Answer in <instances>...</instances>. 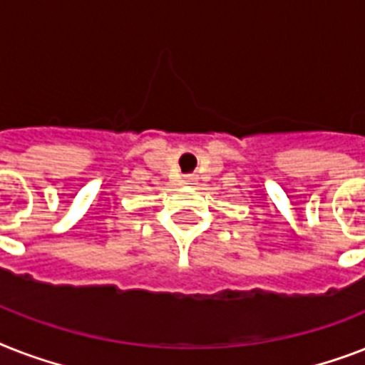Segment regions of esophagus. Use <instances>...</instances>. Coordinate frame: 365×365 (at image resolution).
<instances>
[{"mask_svg":"<svg viewBox=\"0 0 365 365\" xmlns=\"http://www.w3.org/2000/svg\"><path fill=\"white\" fill-rule=\"evenodd\" d=\"M185 182H193V176H187V178H185Z\"/></svg>","mask_w":365,"mask_h":365,"instance_id":"esophagus-1","label":"esophagus"}]
</instances>
